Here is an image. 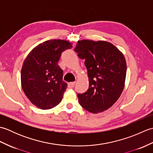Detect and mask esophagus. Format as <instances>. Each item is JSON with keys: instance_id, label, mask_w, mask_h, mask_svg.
Wrapping results in <instances>:
<instances>
[{"instance_id": "1", "label": "esophagus", "mask_w": 153, "mask_h": 153, "mask_svg": "<svg viewBox=\"0 0 153 153\" xmlns=\"http://www.w3.org/2000/svg\"><path fill=\"white\" fill-rule=\"evenodd\" d=\"M75 84H76V82H71L68 84V87H69V88H73L75 85Z\"/></svg>"}]
</instances>
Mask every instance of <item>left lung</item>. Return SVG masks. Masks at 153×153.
I'll return each mask as SVG.
<instances>
[{
    "label": "left lung",
    "instance_id": "8db88e82",
    "mask_svg": "<svg viewBox=\"0 0 153 153\" xmlns=\"http://www.w3.org/2000/svg\"><path fill=\"white\" fill-rule=\"evenodd\" d=\"M74 51L85 60L89 85L87 91L77 94L83 108L92 113L110 108L121 95L126 76V62L123 54L106 41H78Z\"/></svg>",
    "mask_w": 153,
    "mask_h": 153
}]
</instances>
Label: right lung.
Segmentation results:
<instances>
[{
    "instance_id": "1",
    "label": "right lung",
    "mask_w": 153,
    "mask_h": 153,
    "mask_svg": "<svg viewBox=\"0 0 153 153\" xmlns=\"http://www.w3.org/2000/svg\"><path fill=\"white\" fill-rule=\"evenodd\" d=\"M67 41L53 39L39 44L24 60L21 71L23 91L38 108L51 109L62 99L67 83L58 65L61 54L72 48Z\"/></svg>"
}]
</instances>
